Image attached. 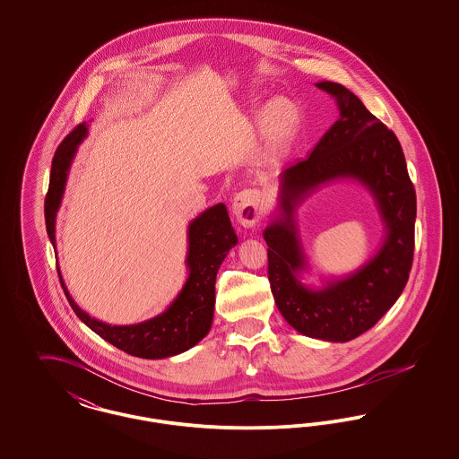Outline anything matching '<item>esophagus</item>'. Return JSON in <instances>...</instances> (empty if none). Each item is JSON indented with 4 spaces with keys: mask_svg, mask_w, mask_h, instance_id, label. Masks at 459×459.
Listing matches in <instances>:
<instances>
[{
    "mask_svg": "<svg viewBox=\"0 0 459 459\" xmlns=\"http://www.w3.org/2000/svg\"><path fill=\"white\" fill-rule=\"evenodd\" d=\"M260 206H262V196L256 189H246L236 195L232 201V213L240 225L244 227H255L260 221Z\"/></svg>",
    "mask_w": 459,
    "mask_h": 459,
    "instance_id": "1",
    "label": "esophagus"
}]
</instances>
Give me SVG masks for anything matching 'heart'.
Here are the masks:
<instances>
[{
    "instance_id": "heart-1",
    "label": "heart",
    "mask_w": 459,
    "mask_h": 459,
    "mask_svg": "<svg viewBox=\"0 0 459 459\" xmlns=\"http://www.w3.org/2000/svg\"><path fill=\"white\" fill-rule=\"evenodd\" d=\"M249 118H260L263 148L268 156H282L298 143L303 115L296 101L285 96H275L266 105L249 100L244 107Z\"/></svg>"
}]
</instances>
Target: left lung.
Segmentation results:
<instances>
[{
    "label": "left lung",
    "instance_id": "1",
    "mask_svg": "<svg viewBox=\"0 0 459 459\" xmlns=\"http://www.w3.org/2000/svg\"><path fill=\"white\" fill-rule=\"evenodd\" d=\"M315 86L335 100L339 120L306 160L279 177L277 210L263 230L268 281L290 327L311 339L348 342L373 327L408 282L415 249V187L395 134L350 89L330 81ZM335 179H356L371 193L385 223V239L358 271L313 288L300 282L308 265L295 212L306 196Z\"/></svg>",
    "mask_w": 459,
    "mask_h": 459
}]
</instances>
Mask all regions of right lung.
<instances>
[{
    "instance_id": "add662e5",
    "label": "right lung",
    "mask_w": 459,
    "mask_h": 459,
    "mask_svg": "<svg viewBox=\"0 0 459 459\" xmlns=\"http://www.w3.org/2000/svg\"><path fill=\"white\" fill-rule=\"evenodd\" d=\"M86 137L88 126L84 122L66 135L51 161L49 187L44 201V219L48 238L55 249L56 213L62 206L72 161L77 154L79 144ZM187 279L174 301L167 306L163 313L153 318L132 325H109L96 320L72 299L58 268L60 282L68 303L92 332L132 356L144 359H163L191 350L212 328L217 272L229 251L238 244V236L225 204L219 203L197 215L187 227Z\"/></svg>"
}]
</instances>
